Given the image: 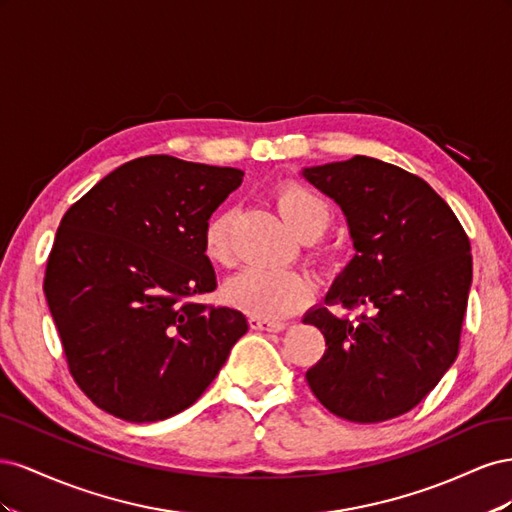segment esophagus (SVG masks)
<instances>
[{"instance_id":"34e87169","label":"esophagus","mask_w":512,"mask_h":512,"mask_svg":"<svg viewBox=\"0 0 512 512\" xmlns=\"http://www.w3.org/2000/svg\"><path fill=\"white\" fill-rule=\"evenodd\" d=\"M250 327L256 329V331H267V333H280L284 331L288 324L286 322H273V320H265V318H258V316H252L250 318Z\"/></svg>"}]
</instances>
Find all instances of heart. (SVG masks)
<instances>
[{"label":"heart","mask_w":512,"mask_h":512,"mask_svg":"<svg viewBox=\"0 0 512 512\" xmlns=\"http://www.w3.org/2000/svg\"><path fill=\"white\" fill-rule=\"evenodd\" d=\"M275 205L290 228L305 241L322 237L331 226L333 211L327 198L297 181L277 185ZM232 213L218 211L205 222L203 252L213 265L228 267L232 262L230 245ZM314 297V284L307 275L290 269H247L226 286V299L241 312L265 320H282L299 312Z\"/></svg>","instance_id":"1"}]
</instances>
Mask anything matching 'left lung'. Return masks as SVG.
Segmentation results:
<instances>
[{"instance_id": "1", "label": "left lung", "mask_w": 512, "mask_h": 512, "mask_svg": "<svg viewBox=\"0 0 512 512\" xmlns=\"http://www.w3.org/2000/svg\"><path fill=\"white\" fill-rule=\"evenodd\" d=\"M348 218L354 258L331 288L329 307L307 312L327 350L307 371L320 404L352 423L410 412L459 354L472 284L470 239L431 185L376 158L305 168Z\"/></svg>"}]
</instances>
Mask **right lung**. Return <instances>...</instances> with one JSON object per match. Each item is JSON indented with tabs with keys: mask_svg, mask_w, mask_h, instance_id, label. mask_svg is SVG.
I'll use <instances>...</instances> for the list:
<instances>
[{
	"mask_svg": "<svg viewBox=\"0 0 512 512\" xmlns=\"http://www.w3.org/2000/svg\"><path fill=\"white\" fill-rule=\"evenodd\" d=\"M243 170L145 156L66 211L44 297L79 389L130 423L190 408L245 335L237 309L196 301L218 288L203 228Z\"/></svg>",
	"mask_w": 512,
	"mask_h": 512,
	"instance_id": "1",
	"label": "right lung"
}]
</instances>
